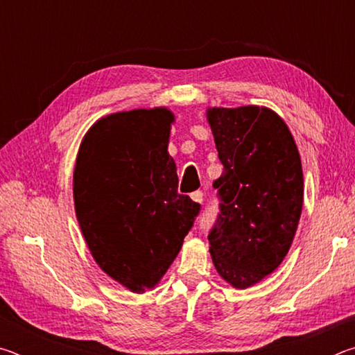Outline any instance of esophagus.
I'll return each instance as SVG.
<instances>
[{
	"label": "esophagus",
	"instance_id": "esophagus-1",
	"mask_svg": "<svg viewBox=\"0 0 355 355\" xmlns=\"http://www.w3.org/2000/svg\"><path fill=\"white\" fill-rule=\"evenodd\" d=\"M191 199L196 203H202L203 202V192L202 191H194L191 192Z\"/></svg>",
	"mask_w": 355,
	"mask_h": 355
}]
</instances>
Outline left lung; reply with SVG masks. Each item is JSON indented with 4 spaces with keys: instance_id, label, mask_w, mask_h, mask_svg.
Returning <instances> with one entry per match:
<instances>
[{
    "instance_id": "obj_1",
    "label": "left lung",
    "mask_w": 355,
    "mask_h": 355,
    "mask_svg": "<svg viewBox=\"0 0 355 355\" xmlns=\"http://www.w3.org/2000/svg\"><path fill=\"white\" fill-rule=\"evenodd\" d=\"M224 172L213 186L219 214L208 235L216 271L244 290L284 261L304 203V175L286 123L264 106L208 107Z\"/></svg>"
}]
</instances>
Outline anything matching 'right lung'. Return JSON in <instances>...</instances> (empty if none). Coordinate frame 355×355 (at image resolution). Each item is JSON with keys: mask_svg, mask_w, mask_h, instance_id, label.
<instances>
[{"mask_svg": "<svg viewBox=\"0 0 355 355\" xmlns=\"http://www.w3.org/2000/svg\"><path fill=\"white\" fill-rule=\"evenodd\" d=\"M172 111H122L83 137L73 171L78 224L98 266L133 293L155 288L175 260L199 203L178 194L167 152Z\"/></svg>", "mask_w": 355, "mask_h": 355, "instance_id": "add662e5", "label": "right lung"}]
</instances>
